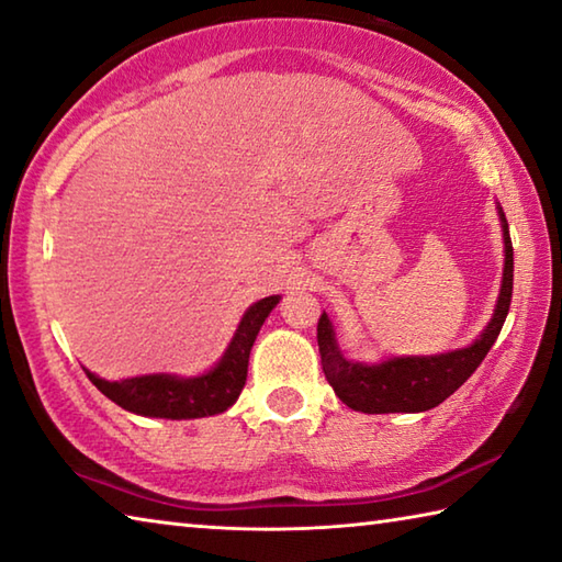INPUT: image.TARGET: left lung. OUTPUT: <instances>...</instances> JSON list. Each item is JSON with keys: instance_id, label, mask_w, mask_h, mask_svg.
<instances>
[{"instance_id": "left-lung-1", "label": "left lung", "mask_w": 562, "mask_h": 562, "mask_svg": "<svg viewBox=\"0 0 562 562\" xmlns=\"http://www.w3.org/2000/svg\"><path fill=\"white\" fill-rule=\"evenodd\" d=\"M498 218H502L506 252L502 292H498L492 322L467 349L440 356H401V359H387L381 363L349 361L344 359L339 344H336L329 316H319L316 341H319L322 369L334 393L341 397V403L369 415L423 413L447 401L479 369V363L484 361L498 331H502L514 292V246L502 209H498Z\"/></svg>"}]
</instances>
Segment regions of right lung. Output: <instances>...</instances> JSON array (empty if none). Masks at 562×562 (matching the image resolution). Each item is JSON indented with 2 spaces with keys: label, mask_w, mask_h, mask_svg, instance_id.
Returning <instances> with one entry per match:
<instances>
[{
  "label": "right lung",
  "mask_w": 562,
  "mask_h": 562,
  "mask_svg": "<svg viewBox=\"0 0 562 562\" xmlns=\"http://www.w3.org/2000/svg\"><path fill=\"white\" fill-rule=\"evenodd\" d=\"M280 302L278 294L255 302L243 314L236 336L228 344L226 353L209 373L196 379H179V375L155 373L137 375L125 381H105L95 373H88L100 393L108 395L125 411L145 417H167V420H191V417L218 415L238 401V395L248 379V359L262 322Z\"/></svg>",
  "instance_id": "obj_1"
}]
</instances>
